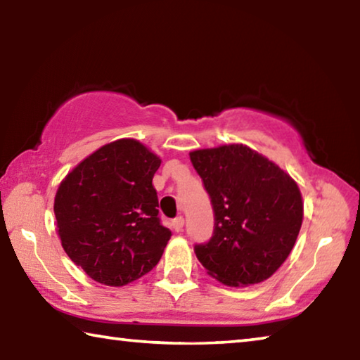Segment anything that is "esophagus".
Masks as SVG:
<instances>
[{
    "label": "esophagus",
    "mask_w": 360,
    "mask_h": 360,
    "mask_svg": "<svg viewBox=\"0 0 360 360\" xmlns=\"http://www.w3.org/2000/svg\"><path fill=\"white\" fill-rule=\"evenodd\" d=\"M172 225H173L174 231H182V227H184V217H182V216L176 217L174 221L172 222Z\"/></svg>",
    "instance_id": "1"
}]
</instances>
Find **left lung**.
<instances>
[{"instance_id":"1","label":"left lung","mask_w":360,"mask_h":360,"mask_svg":"<svg viewBox=\"0 0 360 360\" xmlns=\"http://www.w3.org/2000/svg\"><path fill=\"white\" fill-rule=\"evenodd\" d=\"M214 210V233L195 254L208 275L238 288L265 281L294 248L303 200L289 173L245 144L191 152Z\"/></svg>"}]
</instances>
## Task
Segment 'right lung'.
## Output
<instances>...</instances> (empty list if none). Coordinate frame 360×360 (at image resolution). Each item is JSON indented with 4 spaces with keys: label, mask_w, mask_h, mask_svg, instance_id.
Instances as JSON below:
<instances>
[{
    "label": "right lung",
    "mask_w": 360,
    "mask_h": 360,
    "mask_svg": "<svg viewBox=\"0 0 360 360\" xmlns=\"http://www.w3.org/2000/svg\"><path fill=\"white\" fill-rule=\"evenodd\" d=\"M160 163L143 143L122 138L85 157L60 182L53 202L58 236L94 281L120 288L160 260L172 238L152 186Z\"/></svg>",
    "instance_id": "right-lung-1"
}]
</instances>
